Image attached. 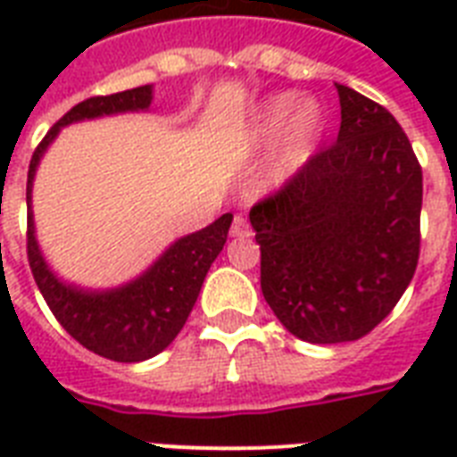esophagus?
<instances>
[{"label":"esophagus","mask_w":457,"mask_h":457,"mask_svg":"<svg viewBox=\"0 0 457 457\" xmlns=\"http://www.w3.org/2000/svg\"><path fill=\"white\" fill-rule=\"evenodd\" d=\"M249 222H246V218L244 215H235L232 218V228H229V235L232 237H246L249 235Z\"/></svg>","instance_id":"34e87169"}]
</instances>
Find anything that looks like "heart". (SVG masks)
Instances as JSON below:
<instances>
[{
    "label": "heart",
    "mask_w": 457,
    "mask_h": 457,
    "mask_svg": "<svg viewBox=\"0 0 457 457\" xmlns=\"http://www.w3.org/2000/svg\"><path fill=\"white\" fill-rule=\"evenodd\" d=\"M289 128L285 149L279 152L278 161L272 165V182L292 178L301 165L311 158L312 149L325 132V116L315 102L301 104V96L294 92L278 95L268 102L256 125L258 142H270Z\"/></svg>",
    "instance_id": "b5f03b06"
}]
</instances>
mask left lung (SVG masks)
Returning <instances> with one entry per match:
<instances>
[{"instance_id": "obj_1", "label": "left lung", "mask_w": 457, "mask_h": 457, "mask_svg": "<svg viewBox=\"0 0 457 457\" xmlns=\"http://www.w3.org/2000/svg\"><path fill=\"white\" fill-rule=\"evenodd\" d=\"M341 128L251 208L261 289L311 344L355 341L382 322L420 258L422 168L389 111L337 85Z\"/></svg>"}]
</instances>
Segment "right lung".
I'll list each match as a JSON object with an SVG mask.
<instances>
[{"label":"right lung","mask_w":457,"mask_h":457,"mask_svg":"<svg viewBox=\"0 0 457 457\" xmlns=\"http://www.w3.org/2000/svg\"><path fill=\"white\" fill-rule=\"evenodd\" d=\"M149 104H152V85L125 89L116 95L89 96L85 102L75 104L39 142L28 170L25 249H28L32 278L61 327L92 353L116 362L146 361L161 353L165 346H170V341L185 327L196 303L208 268L228 242L232 213L220 215L208 228L178 239L142 278L130 285L118 287L111 292H82L78 287L63 285L49 270V265L39 253L30 213L32 178L37 170L39 158L63 125L85 118L123 113V111H145L149 109Z\"/></svg>","instance_id":"obj_1"}]
</instances>
